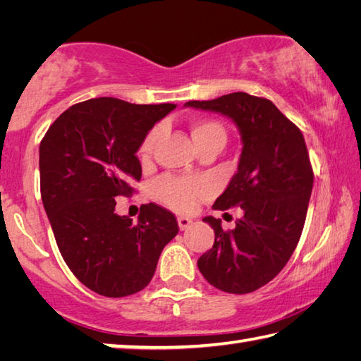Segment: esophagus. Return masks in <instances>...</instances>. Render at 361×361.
<instances>
[{"label":"esophagus","instance_id":"obj_1","mask_svg":"<svg viewBox=\"0 0 361 361\" xmlns=\"http://www.w3.org/2000/svg\"><path fill=\"white\" fill-rule=\"evenodd\" d=\"M191 224H192V219L191 218H186V216H180L178 218V226H180L181 231L188 229Z\"/></svg>","mask_w":361,"mask_h":361}]
</instances>
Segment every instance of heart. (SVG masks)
<instances>
[{"mask_svg":"<svg viewBox=\"0 0 361 361\" xmlns=\"http://www.w3.org/2000/svg\"><path fill=\"white\" fill-rule=\"evenodd\" d=\"M159 132H161V129L154 127V129L146 133L138 148L140 157L148 159L151 156L152 148H154L159 138ZM191 137L197 149L207 148V146H215V148L221 149L226 145V140H228V133H226L221 122L213 119H199L191 124ZM200 191L202 189L197 183L175 178V176H164L152 186V192H154L157 200L178 212L192 210Z\"/></svg>","mask_w":361,"mask_h":361,"instance_id":"heart-1","label":"heart"}]
</instances>
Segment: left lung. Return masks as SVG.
Returning a JSON list of instances; mask_svg holds the SVG:
<instances>
[{
    "mask_svg": "<svg viewBox=\"0 0 361 361\" xmlns=\"http://www.w3.org/2000/svg\"><path fill=\"white\" fill-rule=\"evenodd\" d=\"M185 106L228 116L240 132L237 173L213 209L240 207L243 216L232 231H223L221 219L204 218L215 231V243L197 266L218 290L252 293L282 271L301 237L314 186L304 137L271 100L245 92Z\"/></svg>",
    "mask_w": 361,
    "mask_h": 361,
    "instance_id": "8db88e82",
    "label": "left lung"
}]
</instances>
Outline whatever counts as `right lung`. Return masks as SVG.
Returning a JSON list of instances; mask_svg holds the SVG:
<instances>
[{"instance_id":"1","label":"right lung","mask_w":361,"mask_h":361,"mask_svg":"<svg viewBox=\"0 0 361 361\" xmlns=\"http://www.w3.org/2000/svg\"><path fill=\"white\" fill-rule=\"evenodd\" d=\"M173 103L133 105L100 97L70 106L39 145L41 199L66 266L89 290L122 298L151 282L164 247L178 234L173 213L156 204L138 223L114 213L142 178L137 151Z\"/></svg>"}]
</instances>
